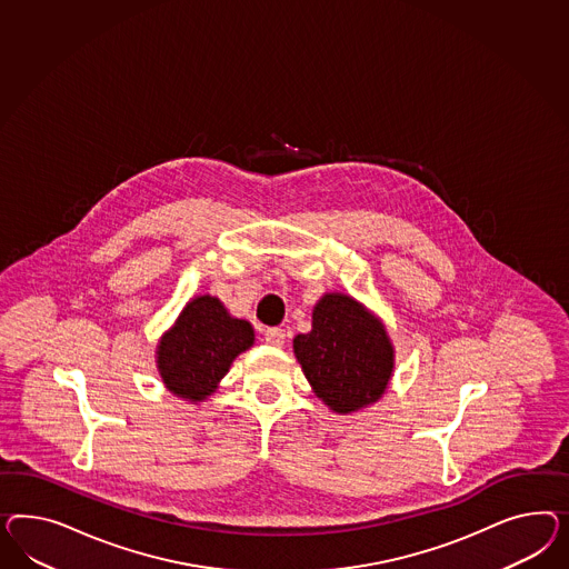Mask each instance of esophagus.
<instances>
[{
	"mask_svg": "<svg viewBox=\"0 0 569 569\" xmlns=\"http://www.w3.org/2000/svg\"><path fill=\"white\" fill-rule=\"evenodd\" d=\"M264 341H267L269 346L281 348V346L286 343V331H283L281 327H269V329L264 331Z\"/></svg>",
	"mask_w": 569,
	"mask_h": 569,
	"instance_id": "1",
	"label": "esophagus"
}]
</instances>
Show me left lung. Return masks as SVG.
<instances>
[{
	"label": "left lung",
	"instance_id": "8db88e82",
	"mask_svg": "<svg viewBox=\"0 0 569 569\" xmlns=\"http://www.w3.org/2000/svg\"><path fill=\"white\" fill-rule=\"evenodd\" d=\"M293 353L317 398L339 415L379 400L393 370L383 325L343 293H325L312 310V331L293 338Z\"/></svg>",
	"mask_w": 569,
	"mask_h": 569
}]
</instances>
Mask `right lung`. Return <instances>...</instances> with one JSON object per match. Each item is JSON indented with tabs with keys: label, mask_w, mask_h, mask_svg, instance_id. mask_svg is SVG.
<instances>
[{
	"label": "right lung",
	"mask_w": 569,
	"mask_h": 569,
	"mask_svg": "<svg viewBox=\"0 0 569 569\" xmlns=\"http://www.w3.org/2000/svg\"><path fill=\"white\" fill-rule=\"evenodd\" d=\"M252 341V325L230 317L217 298L199 296L186 305L157 348L161 379L180 398L204 400Z\"/></svg>",
	"instance_id": "obj_1"
}]
</instances>
